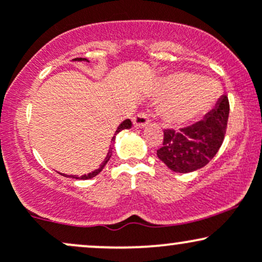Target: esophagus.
Wrapping results in <instances>:
<instances>
[{"label": "esophagus", "mask_w": 262, "mask_h": 262, "mask_svg": "<svg viewBox=\"0 0 262 262\" xmlns=\"http://www.w3.org/2000/svg\"><path fill=\"white\" fill-rule=\"evenodd\" d=\"M150 122V118H149V114L146 112H140L138 113L137 116L133 118V123L135 127H145L146 124Z\"/></svg>", "instance_id": "obj_1"}]
</instances>
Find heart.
Returning a JSON list of instances; mask_svg holds the SVG:
<instances>
[{
  "label": "heart",
  "mask_w": 262,
  "mask_h": 262,
  "mask_svg": "<svg viewBox=\"0 0 262 262\" xmlns=\"http://www.w3.org/2000/svg\"><path fill=\"white\" fill-rule=\"evenodd\" d=\"M208 79L196 74L177 73L162 81L161 95H166L160 104V113L166 122L181 125L206 112L214 98Z\"/></svg>",
  "instance_id": "b5f03b06"
}]
</instances>
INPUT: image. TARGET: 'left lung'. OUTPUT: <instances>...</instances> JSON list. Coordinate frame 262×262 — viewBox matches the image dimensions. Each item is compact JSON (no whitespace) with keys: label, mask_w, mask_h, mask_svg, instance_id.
<instances>
[{"label":"left lung","mask_w":262,"mask_h":262,"mask_svg":"<svg viewBox=\"0 0 262 262\" xmlns=\"http://www.w3.org/2000/svg\"><path fill=\"white\" fill-rule=\"evenodd\" d=\"M229 117V100H219L212 112L202 121L180 128L164 130L162 146L156 155L169 169L187 173L206 166L223 144Z\"/></svg>","instance_id":"obj_1"}]
</instances>
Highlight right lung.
<instances>
[{"label": "right lung", "mask_w": 262, "mask_h": 262, "mask_svg": "<svg viewBox=\"0 0 262 262\" xmlns=\"http://www.w3.org/2000/svg\"><path fill=\"white\" fill-rule=\"evenodd\" d=\"M74 60H77V61H81V60H86V59H85V58H76V59H74ZM130 127H132V122H130V119H125V121L123 122L122 124L119 125L118 128H117L116 134H118L119 132L123 130V129H128V128H130ZM116 134H114V137H116ZM114 137H113V139H114ZM113 139H112V141H113ZM111 156H112V152H111V150H110V151H108V154H107L106 160H104L103 162H102V165L100 166V169L95 170V171H93V172H91V173H87V175H83V176H69V177H74V179H77V180H89V179H92V177L97 176L98 173H100L101 171L103 170V167L106 166V164L108 162V160H110V159H111ZM62 176H66V175H62Z\"/></svg>", "instance_id": "right-lung-1"}]
</instances>
